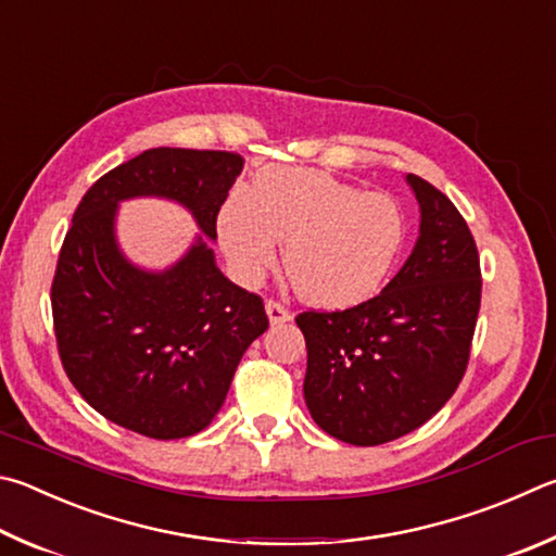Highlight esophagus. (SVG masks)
I'll use <instances>...</instances> for the list:
<instances>
[{
  "instance_id": "1",
  "label": "esophagus",
  "mask_w": 556,
  "mask_h": 556,
  "mask_svg": "<svg viewBox=\"0 0 556 556\" xmlns=\"http://www.w3.org/2000/svg\"><path fill=\"white\" fill-rule=\"evenodd\" d=\"M265 311H267V318H269L271 326H279V323L291 320V313L281 304H277V301H267Z\"/></svg>"
}]
</instances>
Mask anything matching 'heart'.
Segmentation results:
<instances>
[{
	"label": "heart",
	"mask_w": 556,
	"mask_h": 556,
	"mask_svg": "<svg viewBox=\"0 0 556 556\" xmlns=\"http://www.w3.org/2000/svg\"><path fill=\"white\" fill-rule=\"evenodd\" d=\"M230 275L255 287L277 265L318 308L365 304L387 285L406 243V214L387 191H362L320 169L267 167L252 191L228 194L216 218Z\"/></svg>",
	"instance_id": "heart-1"
}]
</instances>
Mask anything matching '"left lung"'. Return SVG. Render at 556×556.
Here are the masks:
<instances>
[{
	"label": "left lung",
	"mask_w": 556,
	"mask_h": 556,
	"mask_svg": "<svg viewBox=\"0 0 556 556\" xmlns=\"http://www.w3.org/2000/svg\"><path fill=\"white\" fill-rule=\"evenodd\" d=\"M418 240L381 294L336 313L306 311L304 399L320 430L359 447L428 422L457 391L481 304L467 220L430 181L406 175Z\"/></svg>",
	"instance_id": "left-lung-1"
}]
</instances>
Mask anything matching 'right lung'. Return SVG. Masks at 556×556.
Returning a JSON list of instances; mask_svg holds the SVG:
<instances>
[{
  "instance_id": "obj_1",
  "label": "right lung",
  "mask_w": 556,
  "mask_h": 556,
  "mask_svg": "<svg viewBox=\"0 0 556 556\" xmlns=\"http://www.w3.org/2000/svg\"><path fill=\"white\" fill-rule=\"evenodd\" d=\"M240 173L236 153L153 148L79 201L50 291L58 352L83 399L121 428L155 440L204 430L269 326L262 299L228 281L208 245ZM143 195L175 200L200 228L165 270L136 266L117 245V204Z\"/></svg>"
}]
</instances>
